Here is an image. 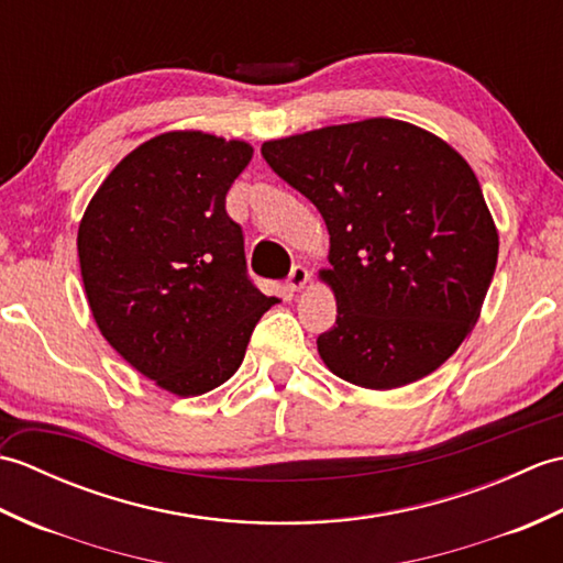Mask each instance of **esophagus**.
Segmentation results:
<instances>
[{
	"instance_id": "34e87169",
	"label": "esophagus",
	"mask_w": 563,
	"mask_h": 563,
	"mask_svg": "<svg viewBox=\"0 0 563 563\" xmlns=\"http://www.w3.org/2000/svg\"><path fill=\"white\" fill-rule=\"evenodd\" d=\"M307 280H309V271L305 266H300V263H297V266H292V271L288 275V290L290 292L302 290L305 285H307Z\"/></svg>"
}]
</instances>
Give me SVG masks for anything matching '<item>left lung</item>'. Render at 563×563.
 Here are the masks:
<instances>
[{"label":"left lung","mask_w":563,"mask_h":563,"mask_svg":"<svg viewBox=\"0 0 563 563\" xmlns=\"http://www.w3.org/2000/svg\"><path fill=\"white\" fill-rule=\"evenodd\" d=\"M261 154L327 222L336 324L317 349L331 373L394 389L438 369L479 319L498 261L472 166L391 118L271 140Z\"/></svg>","instance_id":"8db88e82"}]
</instances>
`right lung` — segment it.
Returning a JSON list of instances; mask_svg holds the SVG:
<instances>
[{
    "label": "right lung",
    "mask_w": 563,
    "mask_h": 563,
    "mask_svg": "<svg viewBox=\"0 0 563 563\" xmlns=\"http://www.w3.org/2000/svg\"><path fill=\"white\" fill-rule=\"evenodd\" d=\"M246 142L186 130L147 140L91 198L77 236L91 314L137 373L178 397L230 379L275 297L249 278L227 190Z\"/></svg>",
    "instance_id": "1"
}]
</instances>
